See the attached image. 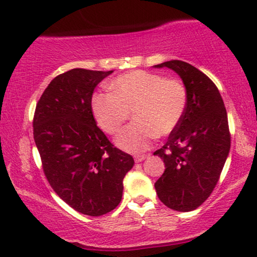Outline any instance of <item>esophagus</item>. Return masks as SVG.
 I'll return each mask as SVG.
<instances>
[{"label":"esophagus","mask_w":257,"mask_h":257,"mask_svg":"<svg viewBox=\"0 0 257 257\" xmlns=\"http://www.w3.org/2000/svg\"><path fill=\"white\" fill-rule=\"evenodd\" d=\"M147 158V156H137L135 157V161L136 163H142V161H144Z\"/></svg>","instance_id":"obj_1"}]
</instances>
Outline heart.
Listing matches in <instances>:
<instances>
[{"instance_id": "1", "label": "heart", "mask_w": 257, "mask_h": 257, "mask_svg": "<svg viewBox=\"0 0 257 257\" xmlns=\"http://www.w3.org/2000/svg\"><path fill=\"white\" fill-rule=\"evenodd\" d=\"M110 93H97L91 100L97 124L108 135H117L132 112L133 124L115 139L130 153L149 150L157 136L171 135L178 127L188 104L186 86L177 79L136 70L108 84Z\"/></svg>"}]
</instances>
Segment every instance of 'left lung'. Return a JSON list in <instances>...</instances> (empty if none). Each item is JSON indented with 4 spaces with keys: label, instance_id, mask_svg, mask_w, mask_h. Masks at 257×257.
<instances>
[{
    "label": "left lung",
    "instance_id": "1",
    "mask_svg": "<svg viewBox=\"0 0 257 257\" xmlns=\"http://www.w3.org/2000/svg\"><path fill=\"white\" fill-rule=\"evenodd\" d=\"M153 68L173 70L188 93L180 124L163 149L154 152L166 167L154 187L168 208L191 212L213 192L229 154L227 111L215 84L193 65L170 61Z\"/></svg>",
    "mask_w": 257,
    "mask_h": 257
}]
</instances>
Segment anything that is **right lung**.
Returning <instances> with one entry per match:
<instances>
[{"label":"right lung","mask_w":257,"mask_h":257,"mask_svg":"<svg viewBox=\"0 0 257 257\" xmlns=\"http://www.w3.org/2000/svg\"><path fill=\"white\" fill-rule=\"evenodd\" d=\"M113 72L72 69L54 78L36 105L34 139L49 184L63 201L90 216L121 201L122 179L135 165L93 118L96 86Z\"/></svg>","instance_id":"add662e5"}]
</instances>
